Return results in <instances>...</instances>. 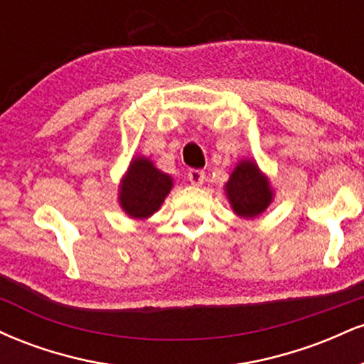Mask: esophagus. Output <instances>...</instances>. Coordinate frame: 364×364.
I'll return each mask as SVG.
<instances>
[{
  "instance_id": "34e87169",
  "label": "esophagus",
  "mask_w": 364,
  "mask_h": 364,
  "mask_svg": "<svg viewBox=\"0 0 364 364\" xmlns=\"http://www.w3.org/2000/svg\"><path fill=\"white\" fill-rule=\"evenodd\" d=\"M188 179H190L191 185L202 186L203 181H205V173L200 169H190V173H188Z\"/></svg>"
}]
</instances>
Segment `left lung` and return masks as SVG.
Segmentation results:
<instances>
[{
    "label": "left lung",
    "mask_w": 364,
    "mask_h": 364,
    "mask_svg": "<svg viewBox=\"0 0 364 364\" xmlns=\"http://www.w3.org/2000/svg\"><path fill=\"white\" fill-rule=\"evenodd\" d=\"M224 193L237 217L255 219L270 207L275 191L257 161L241 159L224 185Z\"/></svg>",
    "instance_id": "1"
}]
</instances>
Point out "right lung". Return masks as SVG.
I'll return each mask as SVG.
<instances>
[{
    "instance_id": "add662e5",
    "label": "right lung",
    "mask_w": 364,
    "mask_h": 364,
    "mask_svg": "<svg viewBox=\"0 0 364 364\" xmlns=\"http://www.w3.org/2000/svg\"><path fill=\"white\" fill-rule=\"evenodd\" d=\"M173 186V176L157 169L152 159L133 156L119 181L118 203L128 217L145 220L161 208Z\"/></svg>"
}]
</instances>
